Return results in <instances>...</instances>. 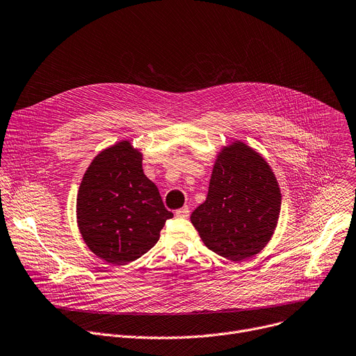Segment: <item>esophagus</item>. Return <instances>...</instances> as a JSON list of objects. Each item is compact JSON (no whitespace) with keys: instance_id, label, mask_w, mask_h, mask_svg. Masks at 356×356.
I'll list each match as a JSON object with an SVG mask.
<instances>
[{"instance_id":"esophagus-1","label":"esophagus","mask_w":356,"mask_h":356,"mask_svg":"<svg viewBox=\"0 0 356 356\" xmlns=\"http://www.w3.org/2000/svg\"><path fill=\"white\" fill-rule=\"evenodd\" d=\"M175 216H178V218H188L189 216V208L185 205L181 209H177L175 211Z\"/></svg>"}]
</instances>
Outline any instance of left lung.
<instances>
[{"mask_svg":"<svg viewBox=\"0 0 356 356\" xmlns=\"http://www.w3.org/2000/svg\"><path fill=\"white\" fill-rule=\"evenodd\" d=\"M281 189L268 162L241 141L224 147L212 168L208 195L191 222L205 247L241 262L261 252L277 228Z\"/></svg>","mask_w":356,"mask_h":356,"instance_id":"left-lung-1","label":"left lung"}]
</instances>
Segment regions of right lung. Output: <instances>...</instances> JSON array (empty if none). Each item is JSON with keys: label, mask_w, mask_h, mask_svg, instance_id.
I'll use <instances>...</instances> for the list:
<instances>
[{"label": "right lung", "mask_w": 356, "mask_h": 356, "mask_svg": "<svg viewBox=\"0 0 356 356\" xmlns=\"http://www.w3.org/2000/svg\"><path fill=\"white\" fill-rule=\"evenodd\" d=\"M156 185L143 171V154L129 141L101 151L76 195V224L87 247L113 265L147 254L172 218Z\"/></svg>", "instance_id": "right-lung-1"}]
</instances>
